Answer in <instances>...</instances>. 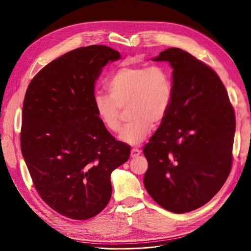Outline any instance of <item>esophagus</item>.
<instances>
[{"label":"esophagus","instance_id":"1","mask_svg":"<svg viewBox=\"0 0 251 251\" xmlns=\"http://www.w3.org/2000/svg\"><path fill=\"white\" fill-rule=\"evenodd\" d=\"M140 152H141V151H140L139 149L133 148V149L131 150V154H130V156H131V158H136L137 156L140 155Z\"/></svg>","mask_w":251,"mask_h":251}]
</instances>
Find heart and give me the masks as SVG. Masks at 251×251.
<instances>
[{"label": "heart", "mask_w": 251, "mask_h": 251, "mask_svg": "<svg viewBox=\"0 0 251 251\" xmlns=\"http://www.w3.org/2000/svg\"><path fill=\"white\" fill-rule=\"evenodd\" d=\"M105 86L110 95H94L95 112L108 131L118 132L121 126L120 108L129 103L128 117L131 121L120 134L125 144L136 146L143 143L152 125H160L170 110L172 80L169 72L161 65H123L115 71Z\"/></svg>", "instance_id": "obj_1"}]
</instances>
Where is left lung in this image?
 Instances as JSON below:
<instances>
[{"label":"left lung","instance_id":"1","mask_svg":"<svg viewBox=\"0 0 251 251\" xmlns=\"http://www.w3.org/2000/svg\"><path fill=\"white\" fill-rule=\"evenodd\" d=\"M154 61L172 68L170 110L145 146L147 192L174 213L199 208L224 186L232 167L234 108L217 74L179 48Z\"/></svg>","mask_w":251,"mask_h":251}]
</instances>
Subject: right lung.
Returning <instances> with one entry per match:
<instances>
[{"mask_svg": "<svg viewBox=\"0 0 251 251\" xmlns=\"http://www.w3.org/2000/svg\"><path fill=\"white\" fill-rule=\"evenodd\" d=\"M120 58L103 45L77 48L43 68L25 93L21 152L41 198L72 220L91 219L104 208L111 174L130 156L93 103L102 68Z\"/></svg>", "mask_w": 251, "mask_h": 251, "instance_id": "add662e5", "label": "right lung"}]
</instances>
